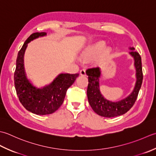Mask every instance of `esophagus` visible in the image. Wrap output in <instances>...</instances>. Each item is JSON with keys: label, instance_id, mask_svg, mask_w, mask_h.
I'll return each instance as SVG.
<instances>
[{"label": "esophagus", "instance_id": "1", "mask_svg": "<svg viewBox=\"0 0 156 156\" xmlns=\"http://www.w3.org/2000/svg\"><path fill=\"white\" fill-rule=\"evenodd\" d=\"M80 75L81 76H86V72H85V69H82L80 71Z\"/></svg>", "mask_w": 156, "mask_h": 156}]
</instances>
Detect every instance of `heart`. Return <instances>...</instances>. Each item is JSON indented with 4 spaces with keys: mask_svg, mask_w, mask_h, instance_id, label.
<instances>
[{
    "mask_svg": "<svg viewBox=\"0 0 156 156\" xmlns=\"http://www.w3.org/2000/svg\"><path fill=\"white\" fill-rule=\"evenodd\" d=\"M112 53V49L106 47V43L103 41H98L83 48L80 52V57L83 60H92L97 57L98 62H101L106 57Z\"/></svg>",
    "mask_w": 156,
    "mask_h": 156,
    "instance_id": "obj_1",
    "label": "heart"
}]
</instances>
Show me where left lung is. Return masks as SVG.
I'll list each match as a JSON object with an SVG mask.
<instances>
[{
  "label": "left lung",
  "instance_id": "8db88e82",
  "mask_svg": "<svg viewBox=\"0 0 156 156\" xmlns=\"http://www.w3.org/2000/svg\"><path fill=\"white\" fill-rule=\"evenodd\" d=\"M129 49L131 50L129 55L134 60L136 82L131 93L124 99L113 101L104 98L100 87L101 70L99 66L86 71L89 81L87 90L89 104L94 112L101 116L111 118L122 115L131 108L138 96L143 82L141 58L139 54L135 51L134 47H129Z\"/></svg>",
  "mask_w": 156,
  "mask_h": 156
}]
</instances>
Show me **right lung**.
Returning a JSON list of instances; mask_svg holds the SVG:
<instances>
[{"instance_id": "obj_1", "label": "right lung", "mask_w": 156, "mask_h": 156, "mask_svg": "<svg viewBox=\"0 0 156 156\" xmlns=\"http://www.w3.org/2000/svg\"><path fill=\"white\" fill-rule=\"evenodd\" d=\"M45 32L31 35L18 52L14 73L15 87L20 102L30 112L46 115L55 112L63 103L68 88L73 84L79 73H60L44 86L37 87L27 78L24 67V55L27 44L38 37L46 36Z\"/></svg>"}]
</instances>
